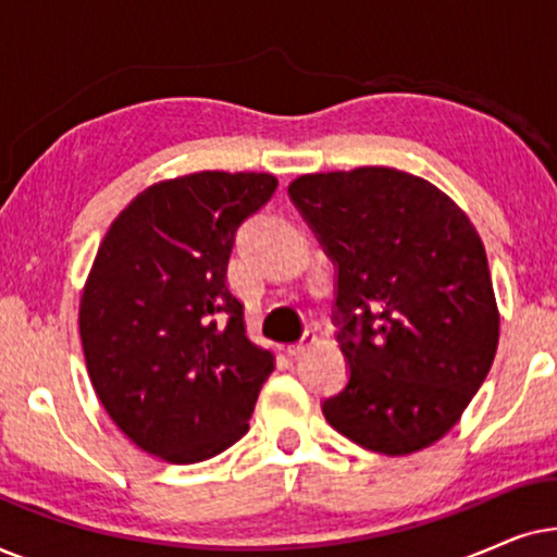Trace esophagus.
Listing matches in <instances>:
<instances>
[{
	"instance_id": "1",
	"label": "esophagus",
	"mask_w": 557,
	"mask_h": 557,
	"mask_svg": "<svg viewBox=\"0 0 557 557\" xmlns=\"http://www.w3.org/2000/svg\"><path fill=\"white\" fill-rule=\"evenodd\" d=\"M314 345H317V334L314 332H307L301 337V342H296V345H288L286 352L292 355V357H301V355H307Z\"/></svg>"
}]
</instances>
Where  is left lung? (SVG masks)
Wrapping results in <instances>:
<instances>
[{"instance_id":"1","label":"left lung","mask_w":557,"mask_h":557,"mask_svg":"<svg viewBox=\"0 0 557 557\" xmlns=\"http://www.w3.org/2000/svg\"><path fill=\"white\" fill-rule=\"evenodd\" d=\"M288 195L337 265L349 383L332 429L406 456L436 444L482 387L499 345L484 243L459 205L393 166L301 174Z\"/></svg>"}]
</instances>
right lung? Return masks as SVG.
<instances>
[{
	"instance_id": "add662e5",
	"label": "right lung",
	"mask_w": 557,
	"mask_h": 557,
	"mask_svg": "<svg viewBox=\"0 0 557 557\" xmlns=\"http://www.w3.org/2000/svg\"><path fill=\"white\" fill-rule=\"evenodd\" d=\"M265 172H195L134 197L81 294L88 377L111 421L170 463L246 436L273 355L248 339L227 288L240 223L276 193Z\"/></svg>"
}]
</instances>
